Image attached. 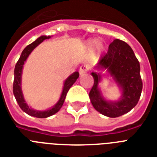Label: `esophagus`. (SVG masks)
Returning <instances> with one entry per match:
<instances>
[{
	"label": "esophagus",
	"instance_id": "obj_1",
	"mask_svg": "<svg viewBox=\"0 0 157 157\" xmlns=\"http://www.w3.org/2000/svg\"><path fill=\"white\" fill-rule=\"evenodd\" d=\"M89 67L86 65H82L81 67H80V70H79V73H80V76H83L85 75L86 72H87Z\"/></svg>",
	"mask_w": 157,
	"mask_h": 157
}]
</instances>
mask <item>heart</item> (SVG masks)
<instances>
[{"instance_id":"b5f03b06","label":"heart","mask_w":157,"mask_h":157,"mask_svg":"<svg viewBox=\"0 0 157 157\" xmlns=\"http://www.w3.org/2000/svg\"><path fill=\"white\" fill-rule=\"evenodd\" d=\"M87 47L90 49H94V48H98V50H101L103 48L102 43L99 41H96L94 39H90L87 42Z\"/></svg>"}]
</instances>
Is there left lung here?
<instances>
[{
  "label": "left lung",
  "mask_w": 157,
  "mask_h": 157,
  "mask_svg": "<svg viewBox=\"0 0 157 157\" xmlns=\"http://www.w3.org/2000/svg\"><path fill=\"white\" fill-rule=\"evenodd\" d=\"M95 68L98 72L91 73L94 84L90 92V101L94 109L109 118L119 117L133 109L140 98L143 83L140 63L132 48L120 39H114ZM102 71L112 76L119 87L121 95L118 100H107L102 95L100 83Z\"/></svg>",
  "instance_id": "left-lung-1"
}]
</instances>
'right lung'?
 Returning <instances> with one entry per match:
<instances>
[{
	"instance_id": "add662e5",
	"label": "right lung",
	"mask_w": 157,
	"mask_h": 157,
	"mask_svg": "<svg viewBox=\"0 0 157 157\" xmlns=\"http://www.w3.org/2000/svg\"><path fill=\"white\" fill-rule=\"evenodd\" d=\"M51 37L52 36L42 35L39 38H38L35 41L33 42L32 43H30V45H28L21 52V56L19 58L17 63H16L14 69V81H13V95H14L15 98H16L17 101L18 103L19 106L25 113H26L29 115L40 118H48V117L56 114L57 112L60 109V108L62 107V105L64 102L67 91L69 90L70 88L72 87V85L76 82L77 78L79 77V72H75L66 79L64 82H63V90H62V93H61L60 98H59L56 104L52 106L51 108H49V109H45V110H37V109H33V108L28 105L25 98H24L23 93H22V90H21V76H22L23 66L27 58L29 57L30 53L34 51V48H37L45 39H50Z\"/></svg>"
}]
</instances>
